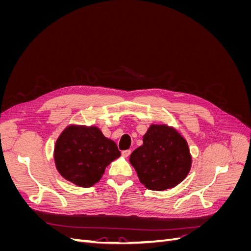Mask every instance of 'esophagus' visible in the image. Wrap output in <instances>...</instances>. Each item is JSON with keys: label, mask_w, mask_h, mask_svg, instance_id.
I'll return each instance as SVG.
<instances>
[{"label": "esophagus", "mask_w": 251, "mask_h": 251, "mask_svg": "<svg viewBox=\"0 0 251 251\" xmlns=\"http://www.w3.org/2000/svg\"><path fill=\"white\" fill-rule=\"evenodd\" d=\"M131 153H132L131 150H126V151H123V153H121V154H123V156H124V157L127 158L128 156L131 155Z\"/></svg>", "instance_id": "esophagus-1"}]
</instances>
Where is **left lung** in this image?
I'll return each instance as SVG.
<instances>
[{"label": "left lung", "instance_id": "1", "mask_svg": "<svg viewBox=\"0 0 251 251\" xmlns=\"http://www.w3.org/2000/svg\"><path fill=\"white\" fill-rule=\"evenodd\" d=\"M130 162L141 183L151 191H164L179 184L191 170L192 158L185 139L172 127L151 126L143 144Z\"/></svg>", "mask_w": 251, "mask_h": 251}]
</instances>
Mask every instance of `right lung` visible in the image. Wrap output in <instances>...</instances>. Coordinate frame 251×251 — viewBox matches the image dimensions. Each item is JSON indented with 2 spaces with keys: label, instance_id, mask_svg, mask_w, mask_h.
Masks as SVG:
<instances>
[{
  "label": "right lung",
  "instance_id": "add662e5",
  "mask_svg": "<svg viewBox=\"0 0 251 251\" xmlns=\"http://www.w3.org/2000/svg\"><path fill=\"white\" fill-rule=\"evenodd\" d=\"M120 156L116 143L95 126H69L54 150L57 171L68 181L90 187L100 180L107 166Z\"/></svg>",
  "mask_w": 251,
  "mask_h": 251
}]
</instances>
